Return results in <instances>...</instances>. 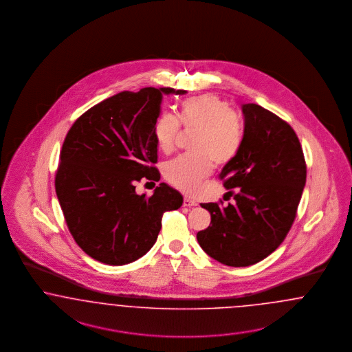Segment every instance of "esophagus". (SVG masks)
I'll return each mask as SVG.
<instances>
[{"label":"esophagus","instance_id":"esophagus-1","mask_svg":"<svg viewBox=\"0 0 352 352\" xmlns=\"http://www.w3.org/2000/svg\"><path fill=\"white\" fill-rule=\"evenodd\" d=\"M183 206L184 207H195V206H197V203L195 200L190 199V197H184V199H183Z\"/></svg>","mask_w":352,"mask_h":352}]
</instances>
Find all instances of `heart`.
<instances>
[{
  "mask_svg": "<svg viewBox=\"0 0 352 352\" xmlns=\"http://www.w3.org/2000/svg\"><path fill=\"white\" fill-rule=\"evenodd\" d=\"M179 126L184 131L195 132L190 144L192 153L169 161L164 168V175L175 188L194 194L211 175L213 162L223 166L239 155L243 142V123L230 103L216 94L184 99L177 118L161 113L155 119L153 133L162 152L170 153L174 149Z\"/></svg>",
  "mask_w": 352,
  "mask_h": 352,
  "instance_id": "obj_1",
  "label": "heart"
}]
</instances>
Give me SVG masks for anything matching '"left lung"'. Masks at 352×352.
I'll list each match as a JSON object with an SVG mask.
<instances>
[{
    "label": "left lung",
    "mask_w": 352,
    "mask_h": 352,
    "mask_svg": "<svg viewBox=\"0 0 352 352\" xmlns=\"http://www.w3.org/2000/svg\"><path fill=\"white\" fill-rule=\"evenodd\" d=\"M242 113V146L219 175L236 203H201L211 224L197 234L206 253L232 267L255 265L279 248L295 221L307 181L294 128L255 103L243 104Z\"/></svg>",
    "instance_id": "obj_1"
}]
</instances>
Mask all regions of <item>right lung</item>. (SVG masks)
Here are the masks:
<instances>
[{
  "mask_svg": "<svg viewBox=\"0 0 352 352\" xmlns=\"http://www.w3.org/2000/svg\"><path fill=\"white\" fill-rule=\"evenodd\" d=\"M173 87L122 91L82 113L60 152L55 188L76 243L96 261L122 266L148 253L161 230L162 214L183 197L166 183L152 197L136 194V183L158 182L155 119L162 94Z\"/></svg>",
  "mask_w": 352,
  "mask_h": 352,
  "instance_id": "right-lung-1",
  "label": "right lung"
}]
</instances>
